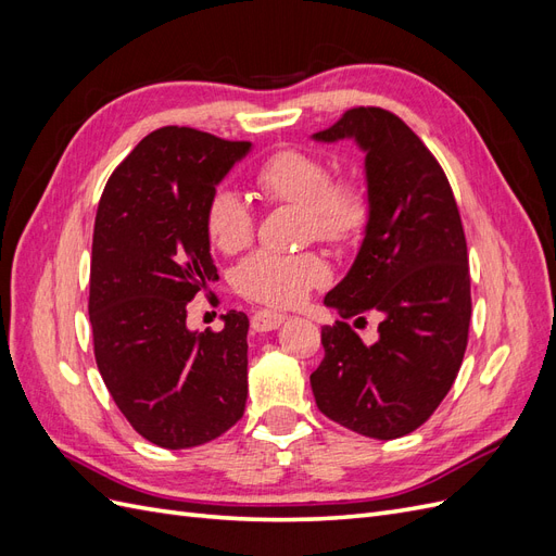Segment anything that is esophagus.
Returning a JSON list of instances; mask_svg holds the SVG:
<instances>
[{
  "label": "esophagus",
  "mask_w": 556,
  "mask_h": 556,
  "mask_svg": "<svg viewBox=\"0 0 556 556\" xmlns=\"http://www.w3.org/2000/svg\"><path fill=\"white\" fill-rule=\"evenodd\" d=\"M250 323L255 331H274L285 323V315L276 311H255Z\"/></svg>",
  "instance_id": "34e87169"
}]
</instances>
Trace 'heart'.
<instances>
[{"mask_svg":"<svg viewBox=\"0 0 556 556\" xmlns=\"http://www.w3.org/2000/svg\"><path fill=\"white\" fill-rule=\"evenodd\" d=\"M331 166L301 148H280L257 164L252 182L268 204L301 211L304 239L348 245L364 237L371 223V194L357 178H331ZM204 229L213 248L233 255L255 237V213L229 188H217L204 208ZM327 264L315 252L276 255L260 250L233 268V288L260 304L285 308L327 280Z\"/></svg>","mask_w":556,"mask_h":556,"instance_id":"heart-1","label":"heart"}]
</instances>
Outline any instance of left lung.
I'll return each instance as SVG.
<instances>
[{
	"instance_id": "8db88e82",
	"label": "left lung",
	"mask_w": 556,
	"mask_h": 556,
	"mask_svg": "<svg viewBox=\"0 0 556 556\" xmlns=\"http://www.w3.org/2000/svg\"><path fill=\"white\" fill-rule=\"evenodd\" d=\"M315 139L359 143L374 204L355 264L325 296L343 323L323 327L315 403L350 431L401 439L441 406L462 368L470 323L462 215L443 166L392 111L350 109ZM366 312L383 315L374 346L344 323Z\"/></svg>"
}]
</instances>
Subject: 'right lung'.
<instances>
[{"mask_svg": "<svg viewBox=\"0 0 556 556\" xmlns=\"http://www.w3.org/2000/svg\"><path fill=\"white\" fill-rule=\"evenodd\" d=\"M250 141L155 129L115 166L94 217V359L134 431L166 450L204 445L239 422L248 396V315L190 331L188 304L217 280L204 208Z\"/></svg>", "mask_w": 556, "mask_h": 556, "instance_id": "1", "label": "right lung"}]
</instances>
